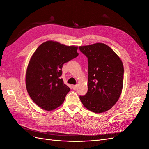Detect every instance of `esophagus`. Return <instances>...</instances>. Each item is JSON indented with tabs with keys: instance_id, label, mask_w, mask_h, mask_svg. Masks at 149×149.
<instances>
[{
	"instance_id": "34e87169",
	"label": "esophagus",
	"mask_w": 149,
	"mask_h": 149,
	"mask_svg": "<svg viewBox=\"0 0 149 149\" xmlns=\"http://www.w3.org/2000/svg\"><path fill=\"white\" fill-rule=\"evenodd\" d=\"M77 88H78V86L77 85H73V89H74V90H76V89H77Z\"/></svg>"
}]
</instances>
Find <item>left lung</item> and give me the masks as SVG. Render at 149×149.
<instances>
[{"label": "left lung", "mask_w": 149, "mask_h": 149, "mask_svg": "<svg viewBox=\"0 0 149 149\" xmlns=\"http://www.w3.org/2000/svg\"><path fill=\"white\" fill-rule=\"evenodd\" d=\"M79 49L88 61V89L84 96H79L80 100L92 112H106L120 96L124 79L123 62L104 43L79 47Z\"/></svg>", "instance_id": "8db88e82"}]
</instances>
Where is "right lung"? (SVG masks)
Here are the masks:
<instances>
[{
	"mask_svg": "<svg viewBox=\"0 0 149 149\" xmlns=\"http://www.w3.org/2000/svg\"><path fill=\"white\" fill-rule=\"evenodd\" d=\"M78 47L53 41L36 49L26 73V88L33 101L43 109L52 111L64 102L70 88L64 84L62 67L78 56Z\"/></svg>",
	"mask_w": 149,
	"mask_h": 149,
	"instance_id": "obj_1",
	"label": "right lung"
}]
</instances>
